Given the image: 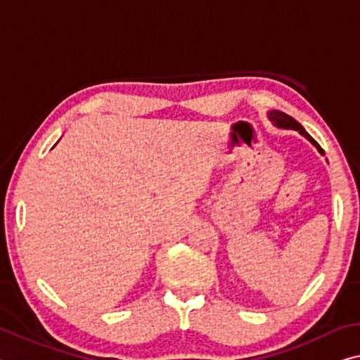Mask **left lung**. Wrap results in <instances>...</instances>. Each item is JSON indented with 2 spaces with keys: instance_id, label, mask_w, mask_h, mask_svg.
<instances>
[{
  "instance_id": "8db88e82",
  "label": "left lung",
  "mask_w": 360,
  "mask_h": 360,
  "mask_svg": "<svg viewBox=\"0 0 360 360\" xmlns=\"http://www.w3.org/2000/svg\"><path fill=\"white\" fill-rule=\"evenodd\" d=\"M267 117H269V120L271 122L274 123V127H277V128H283V129H295V131H298V133L301 134V136H304V138L311 142L312 146H316V149L322 153V155H325L323 153V150L321 149V146L317 144L316 141H314L311 136H309V133H307V131L301 127V124L296 122L295 118H292L290 115H287V113H283V112H281V110H271V112H267Z\"/></svg>"
}]
</instances>
